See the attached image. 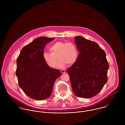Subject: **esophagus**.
Returning a JSON list of instances; mask_svg holds the SVG:
<instances>
[{
  "instance_id": "34e87169",
  "label": "esophagus",
  "mask_w": 125,
  "mask_h": 125,
  "mask_svg": "<svg viewBox=\"0 0 125 125\" xmlns=\"http://www.w3.org/2000/svg\"><path fill=\"white\" fill-rule=\"evenodd\" d=\"M61 73H65L66 72L65 70H61Z\"/></svg>"
}]
</instances>
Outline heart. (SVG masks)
Masks as SVG:
<instances>
[{"instance_id": "obj_1", "label": "heart", "mask_w": 125, "mask_h": 125, "mask_svg": "<svg viewBox=\"0 0 125 125\" xmlns=\"http://www.w3.org/2000/svg\"><path fill=\"white\" fill-rule=\"evenodd\" d=\"M50 50L51 52H44L43 57L47 64L52 68L56 66L58 58L59 59L57 65L58 68H63L66 64L71 65L77 59V49L71 42H56L51 46Z\"/></svg>"}]
</instances>
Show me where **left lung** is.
Returning a JSON list of instances; mask_svg holds the SVG:
<instances>
[{
  "label": "left lung",
  "mask_w": 125,
  "mask_h": 125,
  "mask_svg": "<svg viewBox=\"0 0 125 125\" xmlns=\"http://www.w3.org/2000/svg\"><path fill=\"white\" fill-rule=\"evenodd\" d=\"M74 38L79 54L67 73L75 96L90 98L99 93L107 82L106 53L95 42L81 36Z\"/></svg>",
  "instance_id": "1"
}]
</instances>
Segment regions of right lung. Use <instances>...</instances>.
Here are the masks:
<instances>
[{"label":"right lung","instance_id":"1","mask_svg":"<svg viewBox=\"0 0 125 125\" xmlns=\"http://www.w3.org/2000/svg\"><path fill=\"white\" fill-rule=\"evenodd\" d=\"M54 38L39 37L24 47L17 59L16 75L19 87L32 99L43 100L50 97L59 70L51 68L44 61L45 46Z\"/></svg>","mask_w":125,"mask_h":125}]
</instances>
